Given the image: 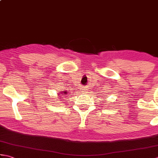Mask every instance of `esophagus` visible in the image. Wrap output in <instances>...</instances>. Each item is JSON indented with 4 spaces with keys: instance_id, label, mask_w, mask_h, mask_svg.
I'll return each instance as SVG.
<instances>
[{
    "instance_id": "1",
    "label": "esophagus",
    "mask_w": 158,
    "mask_h": 158,
    "mask_svg": "<svg viewBox=\"0 0 158 158\" xmlns=\"http://www.w3.org/2000/svg\"><path fill=\"white\" fill-rule=\"evenodd\" d=\"M82 90H83V92H84L86 91V88H85V87H83V88H82Z\"/></svg>"
}]
</instances>
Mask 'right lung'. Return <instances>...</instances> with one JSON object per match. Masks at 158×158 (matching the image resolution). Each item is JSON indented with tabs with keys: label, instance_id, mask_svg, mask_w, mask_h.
Returning a JSON list of instances; mask_svg holds the SVG:
<instances>
[{
	"label": "right lung",
	"instance_id": "right-lung-1",
	"mask_svg": "<svg viewBox=\"0 0 158 158\" xmlns=\"http://www.w3.org/2000/svg\"><path fill=\"white\" fill-rule=\"evenodd\" d=\"M67 93H68V92H67L66 91H64V92H60V94H61L62 95H64V96L65 94H67ZM61 94H60V93H59V94H58V96H61Z\"/></svg>",
	"mask_w": 158,
	"mask_h": 158
}]
</instances>
